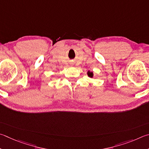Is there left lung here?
Instances as JSON below:
<instances>
[{
	"mask_svg": "<svg viewBox=\"0 0 149 149\" xmlns=\"http://www.w3.org/2000/svg\"><path fill=\"white\" fill-rule=\"evenodd\" d=\"M88 74L90 77H93V72H88Z\"/></svg>",
	"mask_w": 149,
	"mask_h": 149,
	"instance_id": "1",
	"label": "left lung"
}]
</instances>
